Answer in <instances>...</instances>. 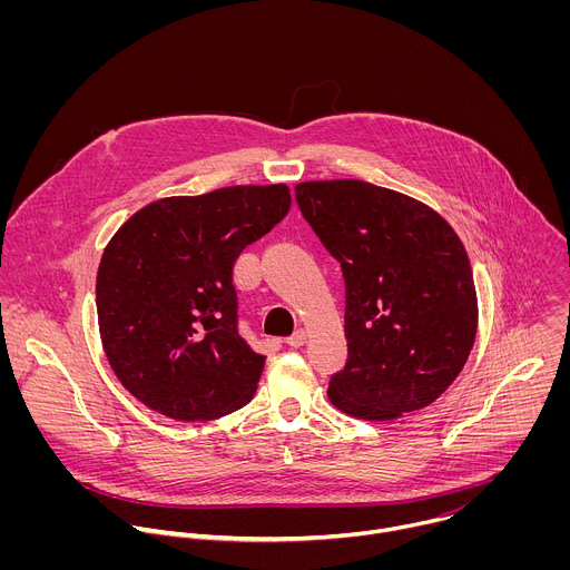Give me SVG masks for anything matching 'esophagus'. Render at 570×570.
<instances>
[{
	"instance_id": "1",
	"label": "esophagus",
	"mask_w": 570,
	"mask_h": 570,
	"mask_svg": "<svg viewBox=\"0 0 570 570\" xmlns=\"http://www.w3.org/2000/svg\"><path fill=\"white\" fill-rule=\"evenodd\" d=\"M286 343H288L291 347H302V345L306 343V332H304V330H297L291 338H286Z\"/></svg>"
}]
</instances>
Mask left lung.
I'll list each match as a JSON object with an SVG mask.
<instances>
[{"label":"left lung","mask_w":570,"mask_h":570,"mask_svg":"<svg viewBox=\"0 0 570 570\" xmlns=\"http://www.w3.org/2000/svg\"><path fill=\"white\" fill-rule=\"evenodd\" d=\"M302 216L345 277V367L330 401L385 422L426 409L473 347V273L453 227L424 203L361 180L295 187Z\"/></svg>","instance_id":"obj_1"}]
</instances>
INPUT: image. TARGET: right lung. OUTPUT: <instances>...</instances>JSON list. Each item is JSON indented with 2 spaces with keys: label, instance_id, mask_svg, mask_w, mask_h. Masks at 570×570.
<instances>
[{
  "label": "right lung",
  "instance_id": "add662e5",
  "mask_svg": "<svg viewBox=\"0 0 570 570\" xmlns=\"http://www.w3.org/2000/svg\"><path fill=\"white\" fill-rule=\"evenodd\" d=\"M291 209L286 185L161 198L130 216L97 275L106 356L150 411L205 422L246 405L266 356L238 334L232 268Z\"/></svg>",
  "mask_w": 570,
  "mask_h": 570
}]
</instances>
